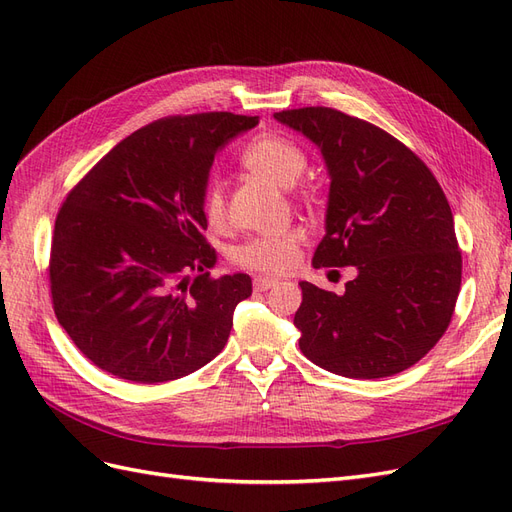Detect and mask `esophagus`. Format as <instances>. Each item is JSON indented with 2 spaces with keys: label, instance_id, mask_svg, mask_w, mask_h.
<instances>
[{
  "label": "esophagus",
  "instance_id": "obj_1",
  "mask_svg": "<svg viewBox=\"0 0 512 512\" xmlns=\"http://www.w3.org/2000/svg\"><path fill=\"white\" fill-rule=\"evenodd\" d=\"M275 284H277L275 277H262V275L254 277V288H256V290H260V292H265V290L273 288Z\"/></svg>",
  "mask_w": 512,
  "mask_h": 512
}]
</instances>
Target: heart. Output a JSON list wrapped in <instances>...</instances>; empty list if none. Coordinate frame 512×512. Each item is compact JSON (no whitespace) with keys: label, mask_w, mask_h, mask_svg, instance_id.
<instances>
[{"label":"heart","mask_w":512,"mask_h":512,"mask_svg":"<svg viewBox=\"0 0 512 512\" xmlns=\"http://www.w3.org/2000/svg\"><path fill=\"white\" fill-rule=\"evenodd\" d=\"M241 162L258 177L267 179L282 188L301 177L305 170V153L288 138L280 134H262L245 147ZM203 215L211 228L226 224V194L220 183L209 185L203 198ZM305 235L301 228H288L271 235H258L232 247L230 260L237 267L258 273L280 275L290 271L299 260V247Z\"/></svg>","instance_id":"1"}]
</instances>
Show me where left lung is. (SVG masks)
<instances>
[{"instance_id": "1", "label": "left lung", "mask_w": 512, "mask_h": 512, "mask_svg": "<svg viewBox=\"0 0 512 512\" xmlns=\"http://www.w3.org/2000/svg\"><path fill=\"white\" fill-rule=\"evenodd\" d=\"M273 117L316 143L329 168L327 235L312 265L356 269L344 294L299 284V348L337 376L399 374L438 344L461 288V252L440 183L412 149L359 117L329 106Z\"/></svg>"}]
</instances>
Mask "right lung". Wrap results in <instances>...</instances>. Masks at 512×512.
I'll list each match as a JSON object with an SVG mask.
<instances>
[{
	"instance_id": "obj_1",
	"label": "right lung",
	"mask_w": 512,
	"mask_h": 512,
	"mask_svg": "<svg viewBox=\"0 0 512 512\" xmlns=\"http://www.w3.org/2000/svg\"><path fill=\"white\" fill-rule=\"evenodd\" d=\"M258 117L173 115L123 138L61 205L49 260L55 316L106 374L177 380L218 356L250 275L211 277L203 198L215 153Z\"/></svg>"
}]
</instances>
